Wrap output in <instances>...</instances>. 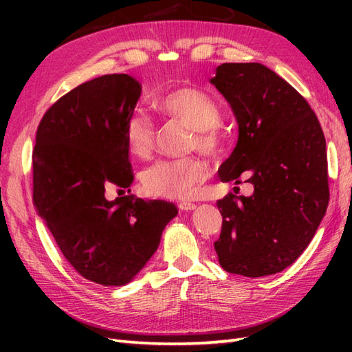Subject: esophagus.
<instances>
[{
  "instance_id": "obj_1",
  "label": "esophagus",
  "mask_w": 352,
  "mask_h": 352,
  "mask_svg": "<svg viewBox=\"0 0 352 352\" xmlns=\"http://www.w3.org/2000/svg\"><path fill=\"white\" fill-rule=\"evenodd\" d=\"M178 208H180L182 212H190V210H195L197 206L193 203H184V201H183V203L178 204Z\"/></svg>"
}]
</instances>
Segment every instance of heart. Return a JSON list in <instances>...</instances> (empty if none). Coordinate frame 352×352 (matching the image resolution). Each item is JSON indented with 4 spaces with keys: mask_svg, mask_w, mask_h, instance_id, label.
I'll return each mask as SVG.
<instances>
[{
    "mask_svg": "<svg viewBox=\"0 0 352 352\" xmlns=\"http://www.w3.org/2000/svg\"><path fill=\"white\" fill-rule=\"evenodd\" d=\"M155 106L164 115L182 119L193 126L190 148H197L208 155L219 154L226 145L221 130L222 111L207 92L198 87L184 86L163 94L155 100ZM155 126L153 119L144 111H134L126 119L124 138L129 151L144 159L154 148ZM210 174L208 164L198 157L163 159L146 168L142 183L148 193L169 199H190L198 193Z\"/></svg>",
    "mask_w": 352,
    "mask_h": 352,
    "instance_id": "b5f03b06",
    "label": "heart"
}]
</instances>
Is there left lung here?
Masks as SVG:
<instances>
[{
	"instance_id": "obj_1",
	"label": "left lung",
	"mask_w": 352,
	"mask_h": 352,
	"mask_svg": "<svg viewBox=\"0 0 352 352\" xmlns=\"http://www.w3.org/2000/svg\"><path fill=\"white\" fill-rule=\"evenodd\" d=\"M210 83L233 109L237 145L221 164V182L254 186L216 206L222 230L214 250L230 274L281 272L307 248L327 212L325 138L301 94L261 63H222Z\"/></svg>"
}]
</instances>
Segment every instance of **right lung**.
Instances as JSON below:
<instances>
[{"instance_id":"obj_1","label":"right lung","mask_w":352,"mask_h":352,"mask_svg":"<svg viewBox=\"0 0 352 352\" xmlns=\"http://www.w3.org/2000/svg\"><path fill=\"white\" fill-rule=\"evenodd\" d=\"M142 92L136 78L110 74L63 95L45 111L33 149V201L66 261L102 286H122L159 248L178 210L162 199L106 198L130 192L124 129Z\"/></svg>"}]
</instances>
